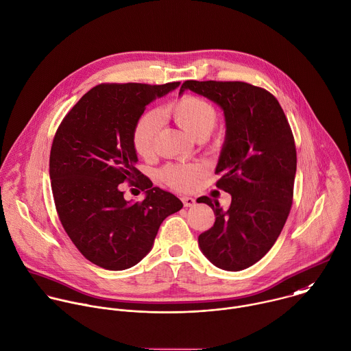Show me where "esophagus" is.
Wrapping results in <instances>:
<instances>
[{
    "label": "esophagus",
    "mask_w": 351,
    "mask_h": 351,
    "mask_svg": "<svg viewBox=\"0 0 351 351\" xmlns=\"http://www.w3.org/2000/svg\"><path fill=\"white\" fill-rule=\"evenodd\" d=\"M182 202L186 208H191L195 205V199L193 197H182Z\"/></svg>",
    "instance_id": "obj_1"
}]
</instances>
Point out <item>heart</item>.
<instances>
[{
	"label": "heart",
	"instance_id": "obj_1",
	"mask_svg": "<svg viewBox=\"0 0 351 351\" xmlns=\"http://www.w3.org/2000/svg\"><path fill=\"white\" fill-rule=\"evenodd\" d=\"M167 113L173 117L178 125L194 139L208 136L217 124V112L206 101L187 95L167 108ZM160 114L156 110L146 112L136 123L132 132V143L139 156H149L153 152L156 136L160 128ZM205 172V165L176 164L162 169V179L178 190H191L199 176Z\"/></svg>",
	"mask_w": 351,
	"mask_h": 351
}]
</instances>
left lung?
Listing matches in <instances>:
<instances>
[{"mask_svg": "<svg viewBox=\"0 0 351 351\" xmlns=\"http://www.w3.org/2000/svg\"><path fill=\"white\" fill-rule=\"evenodd\" d=\"M191 90L219 105L226 119L216 186L231 194L224 210L219 201L199 197L216 216L213 227L198 237L204 256L224 271H242L260 261L279 238L289 217L297 152L294 136L278 99L245 82L186 80Z\"/></svg>", "mask_w": 351, "mask_h": 351, "instance_id": "left-lung-1", "label": "left lung"}]
</instances>
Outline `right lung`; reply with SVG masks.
Wrapping results in <instances>:
<instances>
[{
	"instance_id": "right-lung-1",
	"label": "right lung",
	"mask_w": 351,
	"mask_h": 351,
	"mask_svg": "<svg viewBox=\"0 0 351 351\" xmlns=\"http://www.w3.org/2000/svg\"><path fill=\"white\" fill-rule=\"evenodd\" d=\"M179 84H98L68 112L54 135L49 175L60 221L77 250L101 268L136 265L152 250L161 223L183 208L178 197L153 187L135 168L132 143L146 106ZM136 178L145 199L125 202L118 184Z\"/></svg>"
}]
</instances>
